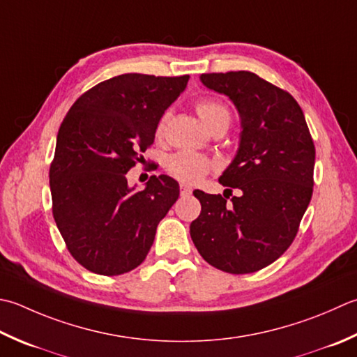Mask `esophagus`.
Instances as JSON below:
<instances>
[{
	"mask_svg": "<svg viewBox=\"0 0 357 357\" xmlns=\"http://www.w3.org/2000/svg\"><path fill=\"white\" fill-rule=\"evenodd\" d=\"M192 190H193V188L190 185L181 184V195H183V197H187V195H190Z\"/></svg>",
	"mask_w": 357,
	"mask_h": 357,
	"instance_id": "esophagus-1",
	"label": "esophagus"
}]
</instances>
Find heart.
Segmentation results:
<instances>
[{"mask_svg": "<svg viewBox=\"0 0 357 357\" xmlns=\"http://www.w3.org/2000/svg\"><path fill=\"white\" fill-rule=\"evenodd\" d=\"M197 111L199 117L204 121L208 128H212L215 123L226 121L229 123L230 113L226 105L215 99H201L197 103ZM167 121V114L162 116L158 123V132H162ZM165 169L172 176L187 184H195L202 179L206 174L213 169V162L204 155H199L197 151L183 150L173 153L165 160Z\"/></svg>", "mask_w": 357, "mask_h": 357, "instance_id": "b5f03b06", "label": "heart"}]
</instances>
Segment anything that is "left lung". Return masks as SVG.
<instances>
[{
    "mask_svg": "<svg viewBox=\"0 0 357 357\" xmlns=\"http://www.w3.org/2000/svg\"><path fill=\"white\" fill-rule=\"evenodd\" d=\"M199 79L238 109L240 145L220 183L241 193L227 202L226 195L195 190L201 213L190 236L213 268L250 274L274 263L294 241L312 197L316 149L302 108L286 91L249 71Z\"/></svg>",
    "mask_w": 357,
    "mask_h": 357,
    "instance_id": "left-lung-1",
    "label": "left lung"
}]
</instances>
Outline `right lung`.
I'll return each mask as SVG.
<instances>
[{
    "label": "right lung",
    "instance_id": "right-lung-1",
    "mask_svg": "<svg viewBox=\"0 0 357 357\" xmlns=\"http://www.w3.org/2000/svg\"><path fill=\"white\" fill-rule=\"evenodd\" d=\"M188 79L117 75L82 94L63 119L49 169L52 215L69 252L94 274L137 268L179 197L167 174L137 190L127 173L155 142L160 117Z\"/></svg>",
    "mask_w": 357,
    "mask_h": 357
}]
</instances>
